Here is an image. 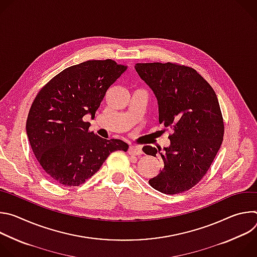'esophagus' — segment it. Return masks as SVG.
<instances>
[{"label": "esophagus", "instance_id": "obj_1", "mask_svg": "<svg viewBox=\"0 0 257 257\" xmlns=\"http://www.w3.org/2000/svg\"><path fill=\"white\" fill-rule=\"evenodd\" d=\"M128 153L131 156H141L142 155V149L140 148V146L132 145V146H130V148H129Z\"/></svg>", "mask_w": 257, "mask_h": 257}]
</instances>
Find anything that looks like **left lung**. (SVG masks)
Returning <instances> with one entry per match:
<instances>
[{"label": "left lung", "instance_id": "obj_1", "mask_svg": "<svg viewBox=\"0 0 257 257\" xmlns=\"http://www.w3.org/2000/svg\"><path fill=\"white\" fill-rule=\"evenodd\" d=\"M135 69L155 92L159 122L171 128V145H145L143 153L161 157L163 169L149 183L165 194L185 192L204 177L221 148L225 126L209 83L191 67L178 63H137Z\"/></svg>", "mask_w": 257, "mask_h": 257}]
</instances>
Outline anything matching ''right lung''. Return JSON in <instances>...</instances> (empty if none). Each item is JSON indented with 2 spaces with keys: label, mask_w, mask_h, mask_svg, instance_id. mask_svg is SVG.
Here are the masks:
<instances>
[{
  "label": "right lung",
  "mask_w": 257,
  "mask_h": 257,
  "mask_svg": "<svg viewBox=\"0 0 257 257\" xmlns=\"http://www.w3.org/2000/svg\"><path fill=\"white\" fill-rule=\"evenodd\" d=\"M114 60H89L64 69L36 94L26 120L31 150L51 180L66 187L91 178L109 154L127 152L120 139L89 131L83 117H94L106 91L123 74Z\"/></svg>",
  "instance_id": "add662e5"
}]
</instances>
